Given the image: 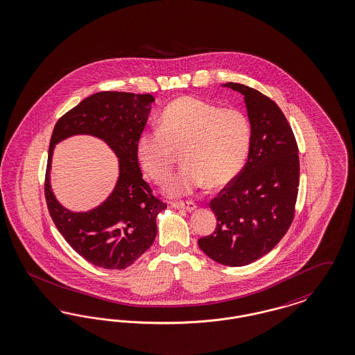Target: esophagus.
<instances>
[{"label": "esophagus", "mask_w": 355, "mask_h": 355, "mask_svg": "<svg viewBox=\"0 0 355 355\" xmlns=\"http://www.w3.org/2000/svg\"><path fill=\"white\" fill-rule=\"evenodd\" d=\"M171 207L178 208V209H185L188 212H192L198 208V205L193 201H172Z\"/></svg>", "instance_id": "esophagus-1"}]
</instances>
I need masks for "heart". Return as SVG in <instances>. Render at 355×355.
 Masks as SVG:
<instances>
[{
	"instance_id": "b5f03b06",
	"label": "heart",
	"mask_w": 355,
	"mask_h": 355,
	"mask_svg": "<svg viewBox=\"0 0 355 355\" xmlns=\"http://www.w3.org/2000/svg\"><path fill=\"white\" fill-rule=\"evenodd\" d=\"M252 127L237 108H221L196 96L172 101L160 115V127L139 135L137 154L144 172L164 183L178 153L185 166L166 184L171 196H184L208 184H230L247 163Z\"/></svg>"
}]
</instances>
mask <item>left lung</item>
Instances as JSON below:
<instances>
[{"label":"left lung","mask_w":355,"mask_h":355,"mask_svg":"<svg viewBox=\"0 0 355 355\" xmlns=\"http://www.w3.org/2000/svg\"><path fill=\"white\" fill-rule=\"evenodd\" d=\"M223 86L244 95L252 141L243 171L209 202L216 230L198 243L218 263L244 266L276 247L293 221L298 146L291 124L270 98L241 83Z\"/></svg>","instance_id":"8db88e82"}]
</instances>
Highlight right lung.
<instances>
[{"label":"right lung","mask_w":355,"mask_h":355,"mask_svg":"<svg viewBox=\"0 0 355 355\" xmlns=\"http://www.w3.org/2000/svg\"><path fill=\"white\" fill-rule=\"evenodd\" d=\"M155 98L150 94L101 92L83 99L54 125L47 156L45 198L49 214L69 245L86 261L105 269H124L153 245L156 216L167 208L144 182L137 141ZM105 139L120 159L113 193L89 213H71L55 199L49 187L53 146L73 135Z\"/></svg>","instance_id":"add662e5"}]
</instances>
